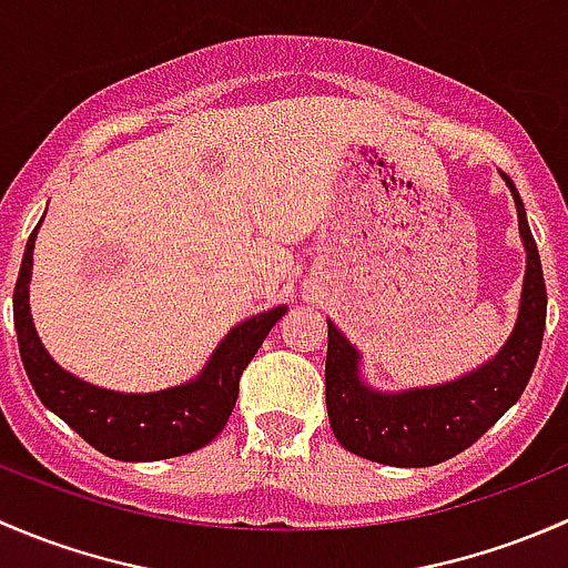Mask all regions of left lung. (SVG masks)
<instances>
[{
  "label": "left lung",
  "mask_w": 568,
  "mask_h": 568,
  "mask_svg": "<svg viewBox=\"0 0 568 568\" xmlns=\"http://www.w3.org/2000/svg\"><path fill=\"white\" fill-rule=\"evenodd\" d=\"M525 244V280L511 335L500 352L443 385L379 390L363 374V354L332 321L326 343V412L337 443L390 467H432L478 443L519 400L541 352L547 288L523 197L506 173Z\"/></svg>",
  "instance_id": "8db88e82"
}]
</instances>
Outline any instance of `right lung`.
Here are the masks:
<instances>
[{"label":"right lung","mask_w":568,"mask_h":568,"mask_svg":"<svg viewBox=\"0 0 568 568\" xmlns=\"http://www.w3.org/2000/svg\"><path fill=\"white\" fill-rule=\"evenodd\" d=\"M32 231L13 291V321L21 363L45 409L68 423L95 450L120 462H159L192 454L225 428L239 398V379L288 307L277 305L233 326L189 382L153 393H120L90 385L62 368L40 343L30 313Z\"/></svg>","instance_id":"right-lung-1"}]
</instances>
